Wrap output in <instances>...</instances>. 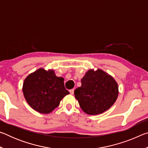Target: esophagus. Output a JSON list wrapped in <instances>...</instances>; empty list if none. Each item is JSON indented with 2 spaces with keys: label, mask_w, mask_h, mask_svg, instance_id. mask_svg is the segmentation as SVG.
Listing matches in <instances>:
<instances>
[{
  "label": "esophagus",
  "mask_w": 148,
  "mask_h": 148,
  "mask_svg": "<svg viewBox=\"0 0 148 148\" xmlns=\"http://www.w3.org/2000/svg\"><path fill=\"white\" fill-rule=\"evenodd\" d=\"M69 91H70V92H71V95H73V94H74V89H71Z\"/></svg>",
  "instance_id": "esophagus-1"
}]
</instances>
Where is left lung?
Segmentation results:
<instances>
[{
  "mask_svg": "<svg viewBox=\"0 0 148 148\" xmlns=\"http://www.w3.org/2000/svg\"><path fill=\"white\" fill-rule=\"evenodd\" d=\"M82 86L74 91L82 110L97 115L108 110L117 99L118 85L112 76L101 69H90L81 80Z\"/></svg>",
  "mask_w": 148,
  "mask_h": 148,
  "instance_id": "obj_1",
  "label": "left lung"
}]
</instances>
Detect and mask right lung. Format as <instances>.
Masks as SVG:
<instances>
[{"label":"right lung","instance_id":"right-lung-1","mask_svg":"<svg viewBox=\"0 0 148 148\" xmlns=\"http://www.w3.org/2000/svg\"><path fill=\"white\" fill-rule=\"evenodd\" d=\"M23 92L29 106L44 114L51 112L70 93L65 89L63 77L56 76L53 70L46 71L42 68L25 79Z\"/></svg>","mask_w":148,"mask_h":148}]
</instances>
